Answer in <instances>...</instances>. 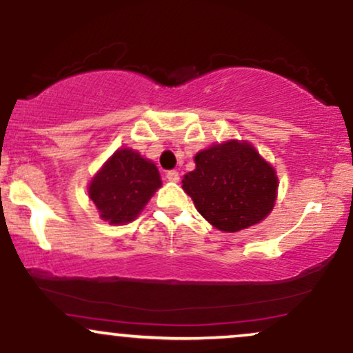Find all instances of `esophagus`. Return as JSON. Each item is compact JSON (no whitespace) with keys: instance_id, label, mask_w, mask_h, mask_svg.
Masks as SVG:
<instances>
[{"instance_id":"34e87169","label":"esophagus","mask_w":353,"mask_h":353,"mask_svg":"<svg viewBox=\"0 0 353 353\" xmlns=\"http://www.w3.org/2000/svg\"><path fill=\"white\" fill-rule=\"evenodd\" d=\"M165 179H168L169 182H179V172L177 171H169L168 174H165Z\"/></svg>"}]
</instances>
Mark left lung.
<instances>
[{
    "label": "left lung",
    "mask_w": 353,
    "mask_h": 353,
    "mask_svg": "<svg viewBox=\"0 0 353 353\" xmlns=\"http://www.w3.org/2000/svg\"><path fill=\"white\" fill-rule=\"evenodd\" d=\"M194 163L196 169L185 174L182 189L216 229L239 232L272 212L277 174L249 141L212 144L197 152Z\"/></svg>",
    "instance_id": "left-lung-1"
}]
</instances>
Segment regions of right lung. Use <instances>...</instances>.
Instances as JSON below:
<instances>
[{
  "instance_id": "obj_1",
  "label": "right lung",
  "mask_w": 353,
  "mask_h": 353,
  "mask_svg": "<svg viewBox=\"0 0 353 353\" xmlns=\"http://www.w3.org/2000/svg\"><path fill=\"white\" fill-rule=\"evenodd\" d=\"M163 185L152 161L131 148H121L92 176L88 196L99 217L111 225H124L143 212Z\"/></svg>"
}]
</instances>
